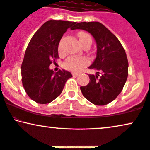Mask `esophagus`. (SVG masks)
I'll list each match as a JSON object with an SVG mask.
<instances>
[{
  "instance_id": "obj_1",
  "label": "esophagus",
  "mask_w": 150,
  "mask_h": 150,
  "mask_svg": "<svg viewBox=\"0 0 150 150\" xmlns=\"http://www.w3.org/2000/svg\"><path fill=\"white\" fill-rule=\"evenodd\" d=\"M73 76H78L80 74V72H76V71H74V72L71 73Z\"/></svg>"
}]
</instances>
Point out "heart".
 Listing matches in <instances>:
<instances>
[{
	"label": "heart",
	"instance_id": "obj_1",
	"mask_svg": "<svg viewBox=\"0 0 150 150\" xmlns=\"http://www.w3.org/2000/svg\"><path fill=\"white\" fill-rule=\"evenodd\" d=\"M77 35L80 40V42L82 44V45H83L88 40H92L91 36L87 33L85 32H79ZM58 52L60 54H62V52H63L61 42H60L59 45H58ZM87 63H88V61L85 58L71 56V57H69L64 62L63 67L65 69H69V70L76 71L79 70V69H81L84 66L87 65Z\"/></svg>",
	"mask_w": 150,
	"mask_h": 150
}]
</instances>
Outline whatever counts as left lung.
I'll return each mask as SVG.
<instances>
[{
  "label": "left lung",
  "instance_id": "8db88e82",
  "mask_svg": "<svg viewBox=\"0 0 150 150\" xmlns=\"http://www.w3.org/2000/svg\"><path fill=\"white\" fill-rule=\"evenodd\" d=\"M76 29L90 33L97 45L96 58L89 67L97 71V75L89 74V83L81 87L82 94L96 105L110 103L121 92L127 79L128 61L125 50L115 35L102 23L81 22L73 30Z\"/></svg>",
  "mask_w": 150,
  "mask_h": 150
}]
</instances>
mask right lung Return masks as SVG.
<instances>
[{
  "mask_svg": "<svg viewBox=\"0 0 150 150\" xmlns=\"http://www.w3.org/2000/svg\"><path fill=\"white\" fill-rule=\"evenodd\" d=\"M76 22L50 20L37 30L29 42L21 65L22 83L29 97L37 103L47 104L61 94L70 72L58 70L54 73L49 66L58 57V47L67 29Z\"/></svg>",
  "mask_w": 150,
  "mask_h": 150,
  "instance_id": "1",
  "label": "right lung"
}]
</instances>
